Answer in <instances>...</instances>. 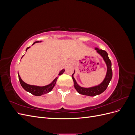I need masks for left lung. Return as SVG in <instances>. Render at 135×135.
Here are the masks:
<instances>
[{"label":"left lung","mask_w":135,"mask_h":135,"mask_svg":"<svg viewBox=\"0 0 135 135\" xmlns=\"http://www.w3.org/2000/svg\"><path fill=\"white\" fill-rule=\"evenodd\" d=\"M97 52L103 58L104 61L106 63V65L107 66V72L106 74L105 79L103 81V82L101 83L99 85H96V86L89 87V88H84L80 87V85L78 84L75 79H74L73 75L74 73L72 74V78L74 81V85L77 92L80 94L83 95H86L89 96H95L100 94L104 92L106 89L107 88L108 85L110 83V80H112V76H113V72L112 69V62L109 59L108 57V53L104 50H100L98 48H95Z\"/></svg>","instance_id":"obj_1"}]
</instances>
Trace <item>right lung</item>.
I'll list each match as a JSON object with an SVG mask.
<instances>
[{"label":"right lung","mask_w":135,"mask_h":135,"mask_svg":"<svg viewBox=\"0 0 135 135\" xmlns=\"http://www.w3.org/2000/svg\"><path fill=\"white\" fill-rule=\"evenodd\" d=\"M38 42H39V41L35 42L33 44H32V45H34L35 43H38ZM30 47H27L26 48V52ZM64 71H65V69H62V70H61L59 73V75H61V74H62L63 73H64ZM18 79H19V80H20V84H21L22 88L24 89H25V91H26L27 92H30V93L32 94V95H34L35 96H41V95H44V94L51 92L52 90V89L54 88V87H55V85L56 83L57 79H58V78L56 77V78L52 81V82L50 84L45 85V86L40 87V86H37V85H30V84H28L25 83L21 79V77H20V76L18 74Z\"/></svg>","instance_id":"obj_1"}]
</instances>
